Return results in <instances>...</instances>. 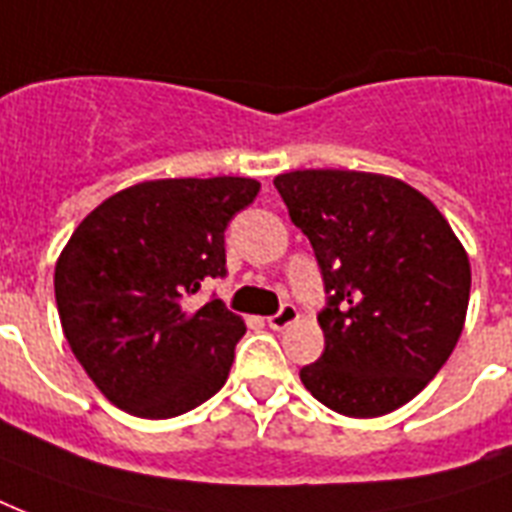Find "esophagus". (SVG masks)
Segmentation results:
<instances>
[{
    "mask_svg": "<svg viewBox=\"0 0 512 512\" xmlns=\"http://www.w3.org/2000/svg\"><path fill=\"white\" fill-rule=\"evenodd\" d=\"M297 319V308L292 303H284L279 308V311L273 313V316H268V327L271 329H284L289 327L292 321Z\"/></svg>",
    "mask_w": 512,
    "mask_h": 512,
    "instance_id": "esophagus-1",
    "label": "esophagus"
}]
</instances>
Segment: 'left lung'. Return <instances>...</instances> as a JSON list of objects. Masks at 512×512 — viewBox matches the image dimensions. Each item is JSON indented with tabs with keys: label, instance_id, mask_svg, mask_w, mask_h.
I'll return each instance as SVG.
<instances>
[{
	"label": "left lung",
	"instance_id": "left-lung-1",
	"mask_svg": "<svg viewBox=\"0 0 512 512\" xmlns=\"http://www.w3.org/2000/svg\"><path fill=\"white\" fill-rule=\"evenodd\" d=\"M273 185L327 292L324 353L300 380L348 417L404 406L452 356L468 313L470 263L452 225L396 177L297 170Z\"/></svg>",
	"mask_w": 512,
	"mask_h": 512
}]
</instances>
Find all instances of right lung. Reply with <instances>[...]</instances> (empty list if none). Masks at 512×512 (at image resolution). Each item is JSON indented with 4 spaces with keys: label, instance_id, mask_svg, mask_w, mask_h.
Here are the masks:
<instances>
[{
    "label": "right lung",
    "instance_id": "add662e5",
    "mask_svg": "<svg viewBox=\"0 0 512 512\" xmlns=\"http://www.w3.org/2000/svg\"><path fill=\"white\" fill-rule=\"evenodd\" d=\"M252 177H170L114 193L84 217L55 265L66 340L103 396L124 412L167 420L228 380L247 327L215 295L225 228L255 201Z\"/></svg>",
    "mask_w": 512,
    "mask_h": 512
}]
</instances>
